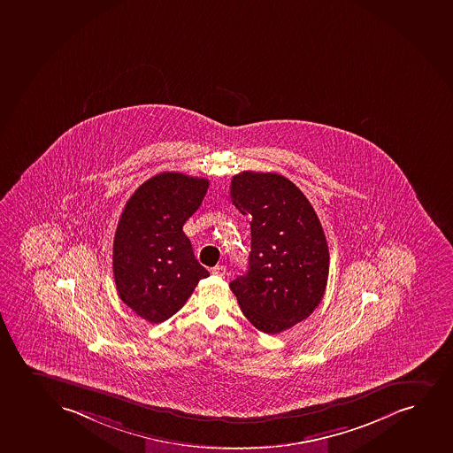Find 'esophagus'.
<instances>
[{"instance_id":"34e87169","label":"esophagus","mask_w":453,"mask_h":453,"mask_svg":"<svg viewBox=\"0 0 453 453\" xmlns=\"http://www.w3.org/2000/svg\"><path fill=\"white\" fill-rule=\"evenodd\" d=\"M212 274H217V276L224 277L227 274V268L224 265H217L212 268Z\"/></svg>"}]
</instances>
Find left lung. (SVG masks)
Wrapping results in <instances>:
<instances>
[{
    "mask_svg": "<svg viewBox=\"0 0 453 453\" xmlns=\"http://www.w3.org/2000/svg\"><path fill=\"white\" fill-rule=\"evenodd\" d=\"M230 198L251 215L249 270L230 289L256 329L280 334L308 319L325 296V232L303 192L276 173L242 171L232 179Z\"/></svg>",
    "mask_w": 453,
    "mask_h": 453,
    "instance_id": "left-lung-1",
    "label": "left lung"
}]
</instances>
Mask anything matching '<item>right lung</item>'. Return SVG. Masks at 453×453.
<instances>
[{"mask_svg":"<svg viewBox=\"0 0 453 453\" xmlns=\"http://www.w3.org/2000/svg\"><path fill=\"white\" fill-rule=\"evenodd\" d=\"M208 188V179L160 173L126 203L113 240V277L119 298L150 323L176 314L209 276L183 234Z\"/></svg>","mask_w":453,"mask_h":453,"instance_id":"obj_1","label":"right lung"}]
</instances>
